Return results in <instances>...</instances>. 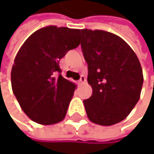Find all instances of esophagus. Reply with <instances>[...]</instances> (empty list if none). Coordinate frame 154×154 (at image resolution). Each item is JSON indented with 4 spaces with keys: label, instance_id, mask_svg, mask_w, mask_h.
Returning a JSON list of instances; mask_svg holds the SVG:
<instances>
[{
    "label": "esophagus",
    "instance_id": "1",
    "mask_svg": "<svg viewBox=\"0 0 154 154\" xmlns=\"http://www.w3.org/2000/svg\"><path fill=\"white\" fill-rule=\"evenodd\" d=\"M84 82H85V76H81V77H80V79H79L78 82H77V84L80 85V84H83Z\"/></svg>",
    "mask_w": 154,
    "mask_h": 154
}]
</instances>
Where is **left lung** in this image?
Segmentation results:
<instances>
[{
    "mask_svg": "<svg viewBox=\"0 0 154 154\" xmlns=\"http://www.w3.org/2000/svg\"><path fill=\"white\" fill-rule=\"evenodd\" d=\"M93 94L84 101L88 119L111 126L125 119L137 103L143 77L138 58L122 38L103 30H81Z\"/></svg>",
    "mask_w": 154,
    "mask_h": 154,
    "instance_id": "obj_1",
    "label": "left lung"
}]
</instances>
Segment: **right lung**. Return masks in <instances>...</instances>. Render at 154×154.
<instances>
[{"mask_svg":"<svg viewBox=\"0 0 154 154\" xmlns=\"http://www.w3.org/2000/svg\"><path fill=\"white\" fill-rule=\"evenodd\" d=\"M80 32L56 26L43 27L17 53L11 69L12 91L23 111L38 124H55L66 116L76 85L60 75L59 62L79 45Z\"/></svg>","mask_w":154,"mask_h":154,"instance_id":"obj_1","label":"right lung"}]
</instances>
